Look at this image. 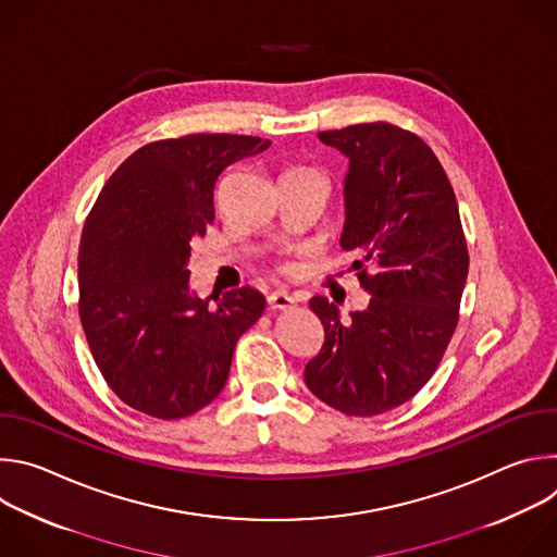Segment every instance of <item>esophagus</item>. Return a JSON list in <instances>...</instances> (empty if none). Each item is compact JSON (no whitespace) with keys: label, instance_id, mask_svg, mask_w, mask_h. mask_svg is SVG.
<instances>
[{"label":"esophagus","instance_id":"obj_1","mask_svg":"<svg viewBox=\"0 0 557 557\" xmlns=\"http://www.w3.org/2000/svg\"><path fill=\"white\" fill-rule=\"evenodd\" d=\"M267 301H269V308H271V310H286V308H290V306L295 304V299H293L286 290H275V293H271V295L267 297Z\"/></svg>","mask_w":557,"mask_h":557}]
</instances>
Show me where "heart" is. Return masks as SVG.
<instances>
[{"mask_svg":"<svg viewBox=\"0 0 557 557\" xmlns=\"http://www.w3.org/2000/svg\"><path fill=\"white\" fill-rule=\"evenodd\" d=\"M293 172H297V170H293ZM304 172H310V170H304Z\"/></svg>","mask_w":557,"mask_h":557,"instance_id":"b5f03b06","label":"heart"}]
</instances>
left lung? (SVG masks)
<instances>
[{
  "label": "left lung",
  "mask_w": 557,
  "mask_h": 557,
  "mask_svg": "<svg viewBox=\"0 0 557 557\" xmlns=\"http://www.w3.org/2000/svg\"><path fill=\"white\" fill-rule=\"evenodd\" d=\"M348 156L342 249L372 295L342 322L312 297L324 346L304 381L326 406L374 417L410 401L438 368L458 324L469 269L454 189L430 145L392 123L317 134Z\"/></svg>",
  "instance_id": "1"
}]
</instances>
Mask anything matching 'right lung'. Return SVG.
Listing matches in <instances>:
<instances>
[{"mask_svg": "<svg viewBox=\"0 0 557 557\" xmlns=\"http://www.w3.org/2000/svg\"><path fill=\"white\" fill-rule=\"evenodd\" d=\"M271 140L189 134L136 149L101 189L78 245V317L123 404L185 419L222 392L237 339L264 312L251 286L215 308L189 288L191 240L215 218L218 176Z\"/></svg>", "mask_w": 557, "mask_h": 557, "instance_id": "obj_1", "label": "right lung"}]
</instances>
